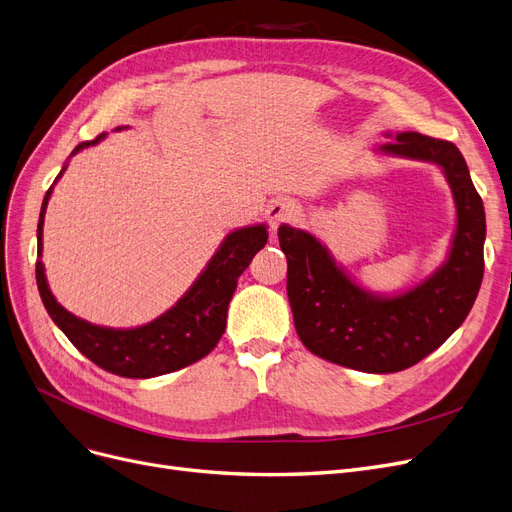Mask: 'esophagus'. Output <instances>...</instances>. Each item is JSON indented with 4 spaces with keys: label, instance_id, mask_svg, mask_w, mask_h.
<instances>
[{
    "label": "esophagus",
    "instance_id": "obj_1",
    "mask_svg": "<svg viewBox=\"0 0 512 512\" xmlns=\"http://www.w3.org/2000/svg\"><path fill=\"white\" fill-rule=\"evenodd\" d=\"M299 215V207L288 201V198H276L268 205V211H265V217L270 221V228L276 232L282 224H291V221Z\"/></svg>",
    "mask_w": 512,
    "mask_h": 512
}]
</instances>
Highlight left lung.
Masks as SVG:
<instances>
[{"mask_svg": "<svg viewBox=\"0 0 512 512\" xmlns=\"http://www.w3.org/2000/svg\"><path fill=\"white\" fill-rule=\"evenodd\" d=\"M381 150L437 163L452 186L458 209L454 244L429 280L399 297H372L337 268L314 236L278 228L288 263L286 293L301 343L322 360L374 374L418 364L469 316L483 280L485 240L483 201L452 142L404 131Z\"/></svg>", "mask_w": 512, "mask_h": 512, "instance_id": "1", "label": "left lung"}]
</instances>
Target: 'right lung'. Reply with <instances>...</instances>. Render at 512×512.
<instances>
[{"mask_svg":"<svg viewBox=\"0 0 512 512\" xmlns=\"http://www.w3.org/2000/svg\"><path fill=\"white\" fill-rule=\"evenodd\" d=\"M102 136L104 133L90 142H81L73 154L100 142ZM62 173L64 169L58 177ZM50 194L52 188L43 198L37 224V257H41L43 213H46ZM265 242H268L265 226L232 232L207 265V270L198 276L194 286L175 307L154 322L131 330L94 326L69 314L50 293L41 259L35 263V278L50 318L87 360H92L106 372L125 376V379H152V376L198 362L219 343L226 330L228 305L236 291L238 276L249 268L251 259L265 247Z\"/></svg>","mask_w":512,"mask_h":512,"instance_id":"add662e5","label":"right lung"}]
</instances>
